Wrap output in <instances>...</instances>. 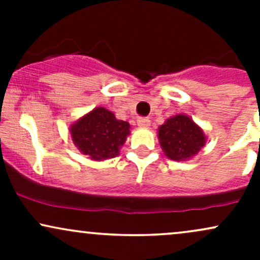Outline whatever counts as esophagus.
Listing matches in <instances>:
<instances>
[{"label":"esophagus","mask_w":260,"mask_h":260,"mask_svg":"<svg viewBox=\"0 0 260 260\" xmlns=\"http://www.w3.org/2000/svg\"><path fill=\"white\" fill-rule=\"evenodd\" d=\"M137 124L142 128H148L150 126V120H149L148 117H138V120H137Z\"/></svg>","instance_id":"esophagus-1"}]
</instances>
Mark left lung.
I'll list each match as a JSON object with an SVG mask.
<instances>
[{"mask_svg":"<svg viewBox=\"0 0 260 260\" xmlns=\"http://www.w3.org/2000/svg\"><path fill=\"white\" fill-rule=\"evenodd\" d=\"M159 142L170 159L183 161L194 156L204 147L205 137L188 116L177 115L161 124Z\"/></svg>","mask_w":260,"mask_h":260,"instance_id":"left-lung-1","label":"left lung"}]
</instances>
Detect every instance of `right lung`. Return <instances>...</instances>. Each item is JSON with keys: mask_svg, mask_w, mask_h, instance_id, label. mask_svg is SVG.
Wrapping results in <instances>:
<instances>
[{"mask_svg": "<svg viewBox=\"0 0 260 260\" xmlns=\"http://www.w3.org/2000/svg\"><path fill=\"white\" fill-rule=\"evenodd\" d=\"M129 134V123L116 120L105 107H96L71 127L73 143L92 160L115 157Z\"/></svg>", "mask_w": 260, "mask_h": 260, "instance_id": "obj_1", "label": "right lung"}]
</instances>
